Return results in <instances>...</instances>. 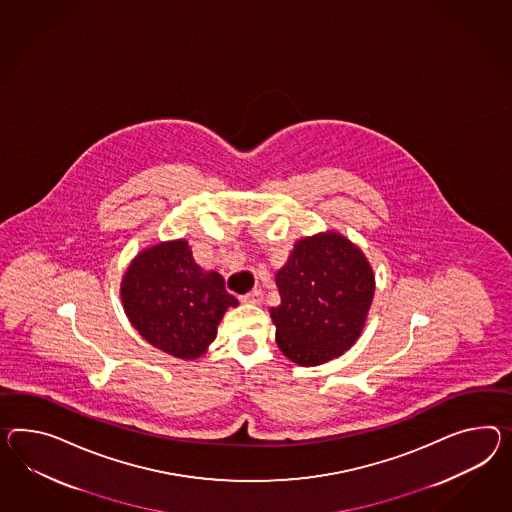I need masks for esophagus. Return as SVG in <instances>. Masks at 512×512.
I'll return each mask as SVG.
<instances>
[{"instance_id":"obj_1","label":"esophagus","mask_w":512,"mask_h":512,"mask_svg":"<svg viewBox=\"0 0 512 512\" xmlns=\"http://www.w3.org/2000/svg\"><path fill=\"white\" fill-rule=\"evenodd\" d=\"M263 301L262 289H252L247 295L241 297V302H247V304H260Z\"/></svg>"}]
</instances>
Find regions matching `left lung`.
<instances>
[{"mask_svg":"<svg viewBox=\"0 0 512 512\" xmlns=\"http://www.w3.org/2000/svg\"><path fill=\"white\" fill-rule=\"evenodd\" d=\"M275 280L282 301L269 314L276 343L291 362L325 364L360 338L375 295V275L353 241L334 230L302 237Z\"/></svg>","mask_w":512,"mask_h":512,"instance_id":"left-lung-1","label":"left lung"}]
</instances>
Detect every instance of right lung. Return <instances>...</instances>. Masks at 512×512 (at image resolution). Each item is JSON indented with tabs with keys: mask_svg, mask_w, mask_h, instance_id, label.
Returning <instances> with one entry per match:
<instances>
[{
	"mask_svg": "<svg viewBox=\"0 0 512 512\" xmlns=\"http://www.w3.org/2000/svg\"><path fill=\"white\" fill-rule=\"evenodd\" d=\"M133 328L159 351L197 360L217 338L224 312L237 302L223 276L204 271L185 239L159 241L133 258L120 282Z\"/></svg>",
	"mask_w": 512,
	"mask_h": 512,
	"instance_id": "1",
	"label": "right lung"
}]
</instances>
